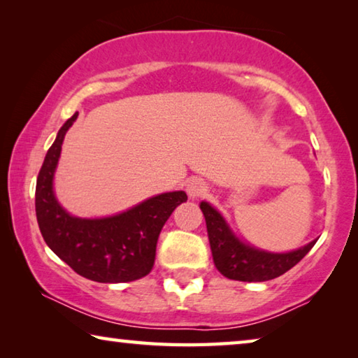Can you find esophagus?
Instances as JSON below:
<instances>
[{
    "instance_id": "esophagus-1",
    "label": "esophagus",
    "mask_w": 358,
    "mask_h": 358,
    "mask_svg": "<svg viewBox=\"0 0 358 358\" xmlns=\"http://www.w3.org/2000/svg\"><path fill=\"white\" fill-rule=\"evenodd\" d=\"M207 191H208V186H207V183H205V181L201 180V178H192V180L187 181V185H186L187 196L192 197V199L202 197L203 194L207 192Z\"/></svg>"
}]
</instances>
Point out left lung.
<instances>
[{"label":"left lung","instance_id":"1","mask_svg":"<svg viewBox=\"0 0 358 358\" xmlns=\"http://www.w3.org/2000/svg\"><path fill=\"white\" fill-rule=\"evenodd\" d=\"M201 210L207 222L211 254L216 268L229 280L260 282L286 273L310 252L317 240L290 252H268L240 241L210 203L202 202Z\"/></svg>","mask_w":358,"mask_h":358}]
</instances>
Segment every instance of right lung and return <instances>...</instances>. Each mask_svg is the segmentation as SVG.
<instances>
[{
	"label": "right lung",
	"instance_id": "right-lung-1",
	"mask_svg": "<svg viewBox=\"0 0 358 358\" xmlns=\"http://www.w3.org/2000/svg\"><path fill=\"white\" fill-rule=\"evenodd\" d=\"M77 115L58 131L38 175L36 216L41 234L48 248L83 278L98 282L141 280L153 268L162 226L187 196L185 191L164 192L101 220H82L66 213L53 194V173L66 132Z\"/></svg>",
	"mask_w": 358,
	"mask_h": 358
}]
</instances>
